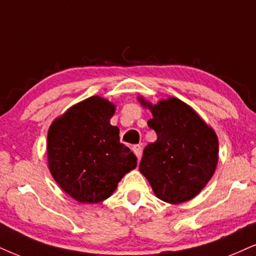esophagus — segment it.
<instances>
[{
    "instance_id": "34e87169",
    "label": "esophagus",
    "mask_w": 256,
    "mask_h": 256,
    "mask_svg": "<svg viewBox=\"0 0 256 256\" xmlns=\"http://www.w3.org/2000/svg\"><path fill=\"white\" fill-rule=\"evenodd\" d=\"M132 151H134V154H136V157H137L138 160L142 157V146H140V145H138V144L134 145V146H132Z\"/></svg>"
}]
</instances>
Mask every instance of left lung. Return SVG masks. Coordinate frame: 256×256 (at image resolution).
Segmentation results:
<instances>
[{"label":"left lung","instance_id":"8db88e82","mask_svg":"<svg viewBox=\"0 0 256 256\" xmlns=\"http://www.w3.org/2000/svg\"><path fill=\"white\" fill-rule=\"evenodd\" d=\"M138 100L150 108L152 118L148 125L157 134V140L144 148L139 171L164 202L178 204L194 198L218 166L215 131L182 100L163 99L156 105Z\"/></svg>","mask_w":256,"mask_h":256}]
</instances>
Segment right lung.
Returning a JSON list of instances; mask_svg holds the SVG:
<instances>
[{"label":"right lung","mask_w":256,"mask_h":256,"mask_svg":"<svg viewBox=\"0 0 256 256\" xmlns=\"http://www.w3.org/2000/svg\"><path fill=\"white\" fill-rule=\"evenodd\" d=\"M114 105L102 96L78 102L52 122L47 137L50 171L61 189L80 203L108 198L137 157L110 124Z\"/></svg>","instance_id":"obj_1"}]
</instances>
